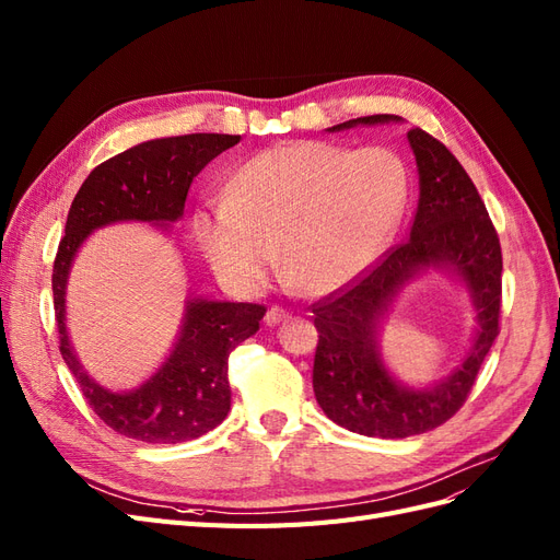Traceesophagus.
Segmentation results:
<instances>
[{"instance_id": "obj_1", "label": "esophagus", "mask_w": 560, "mask_h": 560, "mask_svg": "<svg viewBox=\"0 0 560 560\" xmlns=\"http://www.w3.org/2000/svg\"><path fill=\"white\" fill-rule=\"evenodd\" d=\"M287 317H290V313H287L284 308H280V306H270L268 311H266V325L268 327H276V325H280V322L282 319H287Z\"/></svg>"}]
</instances>
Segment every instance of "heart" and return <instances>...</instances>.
Instances as JSON below:
<instances>
[{"label":"heart","instance_id":"obj_1","mask_svg":"<svg viewBox=\"0 0 560 560\" xmlns=\"http://www.w3.org/2000/svg\"><path fill=\"white\" fill-rule=\"evenodd\" d=\"M411 177L393 149L287 142L235 171L222 200L194 214L202 257L226 290L257 294L280 264L303 292L329 296L358 282L397 233Z\"/></svg>","mask_w":560,"mask_h":560}]
</instances>
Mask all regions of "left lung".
Instances as JSON below:
<instances>
[{
  "instance_id": "8db88e82",
  "label": "left lung",
  "mask_w": 560,
  "mask_h": 560,
  "mask_svg": "<svg viewBox=\"0 0 560 560\" xmlns=\"http://www.w3.org/2000/svg\"><path fill=\"white\" fill-rule=\"evenodd\" d=\"M401 116L350 118L331 132L354 126L397 124ZM418 165V210L409 241L348 290L313 306L319 334L313 389L336 425L364 436L404 439L430 432L465 404L486 354L500 334L502 249L477 186L451 151L420 128L406 132ZM434 267L465 284L480 327L466 360L428 388L397 382L382 362L377 331L394 299L425 269Z\"/></svg>"
}]
</instances>
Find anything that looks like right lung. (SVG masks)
I'll return each instance as SVG.
<instances>
[{"label":"right lung","instance_id":"obj_1","mask_svg":"<svg viewBox=\"0 0 560 560\" xmlns=\"http://www.w3.org/2000/svg\"><path fill=\"white\" fill-rule=\"evenodd\" d=\"M238 142L241 135L191 132L135 144L95 167L67 214L54 264L60 354L100 420L114 432L144 444L191 442L226 418L231 409L229 354L257 334L266 308L259 303L189 296L177 341L156 374L128 393H114L89 376L70 343L65 322L67 278L77 252L97 229L142 222L167 231V224L184 214L194 177Z\"/></svg>","mask_w":560,"mask_h":560}]
</instances>
